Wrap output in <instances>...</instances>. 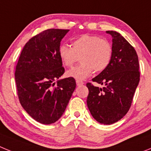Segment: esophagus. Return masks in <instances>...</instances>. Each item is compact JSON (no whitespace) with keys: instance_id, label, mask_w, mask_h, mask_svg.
I'll use <instances>...</instances> for the list:
<instances>
[{"instance_id":"esophagus-1","label":"esophagus","mask_w":151,"mask_h":151,"mask_svg":"<svg viewBox=\"0 0 151 151\" xmlns=\"http://www.w3.org/2000/svg\"><path fill=\"white\" fill-rule=\"evenodd\" d=\"M84 84V82H82V81H81V80H76V85H78V86H80V85H82Z\"/></svg>"}]
</instances>
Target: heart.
Segmentation results:
<instances>
[{
    "instance_id": "1",
    "label": "heart",
    "mask_w": 151,
    "mask_h": 151,
    "mask_svg": "<svg viewBox=\"0 0 151 151\" xmlns=\"http://www.w3.org/2000/svg\"><path fill=\"white\" fill-rule=\"evenodd\" d=\"M58 54L65 66L71 67L80 57L82 63L67 71L68 77L85 79L95 72H101L108 66L112 57L110 42L101 37L82 35L73 40L72 47L66 45L60 46Z\"/></svg>"
}]
</instances>
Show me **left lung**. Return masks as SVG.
<instances>
[{
  "mask_svg": "<svg viewBox=\"0 0 151 151\" xmlns=\"http://www.w3.org/2000/svg\"><path fill=\"white\" fill-rule=\"evenodd\" d=\"M113 38L112 57L107 67L92 81L103 88L87 83V105L91 114L104 125L115 123L128 113L140 81L135 50L119 33L106 31Z\"/></svg>",
  "mask_w": 151,
  "mask_h": 151,
  "instance_id": "8db88e82",
  "label": "left lung"
}]
</instances>
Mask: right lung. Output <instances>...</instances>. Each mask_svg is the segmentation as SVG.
<instances>
[{
    "label": "right lung",
    "mask_w": 151,
    "mask_h": 151,
    "mask_svg": "<svg viewBox=\"0 0 151 151\" xmlns=\"http://www.w3.org/2000/svg\"><path fill=\"white\" fill-rule=\"evenodd\" d=\"M68 32L50 29L34 36L24 46L16 67L21 105L32 118L45 125L62 116L76 86L72 77L59 78L65 69L58 50Z\"/></svg>",
    "instance_id": "1"
}]
</instances>
